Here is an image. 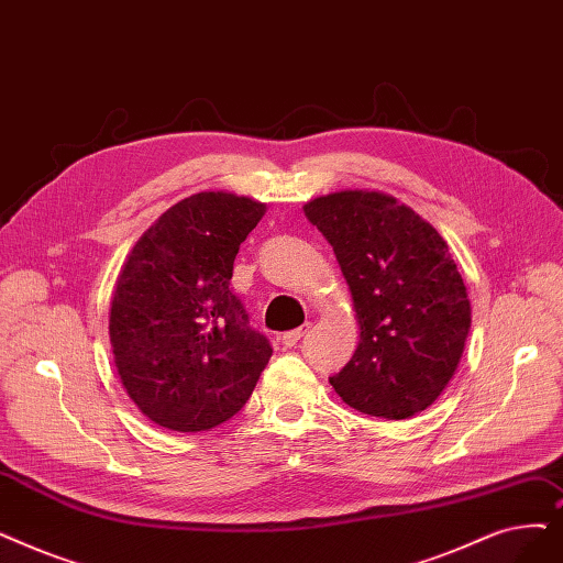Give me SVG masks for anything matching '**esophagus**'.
Here are the masks:
<instances>
[{
  "mask_svg": "<svg viewBox=\"0 0 563 563\" xmlns=\"http://www.w3.org/2000/svg\"><path fill=\"white\" fill-rule=\"evenodd\" d=\"M310 329V324H306V327H301V329H295V331H287V333H283V338H280V342H283V347H295L297 342L306 335V331Z\"/></svg>",
  "mask_w": 563,
  "mask_h": 563,
  "instance_id": "obj_1",
  "label": "esophagus"
}]
</instances>
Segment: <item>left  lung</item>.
Instances as JSON below:
<instances>
[{"mask_svg": "<svg viewBox=\"0 0 563 563\" xmlns=\"http://www.w3.org/2000/svg\"><path fill=\"white\" fill-rule=\"evenodd\" d=\"M303 211L333 246L361 324L354 356L329 377L335 394L388 421L428 409L455 375L472 327L446 241L375 190L324 195Z\"/></svg>", "mask_w": 563, "mask_h": 563, "instance_id": "left-lung-1", "label": "left lung"}]
</instances>
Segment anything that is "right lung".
<instances>
[{
    "label": "right lung",
    "mask_w": 563,
    "mask_h": 563,
    "mask_svg": "<svg viewBox=\"0 0 563 563\" xmlns=\"http://www.w3.org/2000/svg\"><path fill=\"white\" fill-rule=\"evenodd\" d=\"M264 211L232 192L190 195L140 236L121 268L110 308L114 363L131 400L161 428L225 423L272 358L230 289L239 246Z\"/></svg>",
    "instance_id": "obj_1"
}]
</instances>
